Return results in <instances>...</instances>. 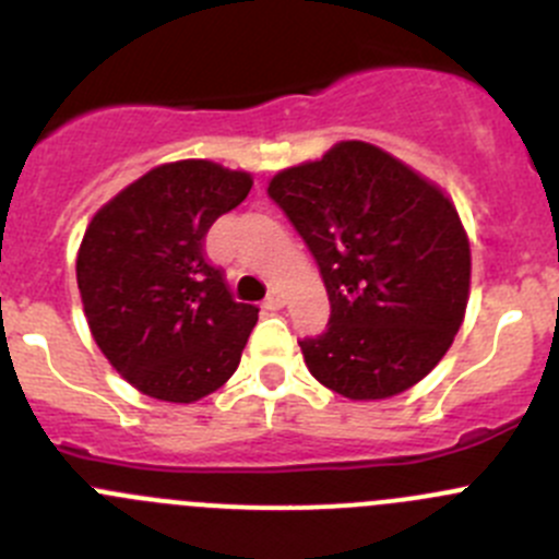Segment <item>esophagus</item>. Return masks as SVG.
Here are the masks:
<instances>
[{
    "label": "esophagus",
    "mask_w": 559,
    "mask_h": 559,
    "mask_svg": "<svg viewBox=\"0 0 559 559\" xmlns=\"http://www.w3.org/2000/svg\"><path fill=\"white\" fill-rule=\"evenodd\" d=\"M284 295H281L278 289H273L270 292L267 297H264V308H267V311H281V308H284Z\"/></svg>",
    "instance_id": "obj_1"
}]
</instances>
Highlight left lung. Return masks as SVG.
I'll use <instances>...</instances> for the list:
<instances>
[{
	"label": "left lung",
	"mask_w": 559,
	"mask_h": 559,
	"mask_svg": "<svg viewBox=\"0 0 559 559\" xmlns=\"http://www.w3.org/2000/svg\"><path fill=\"white\" fill-rule=\"evenodd\" d=\"M267 194L311 248L330 324L300 341L319 384L386 400L443 359L471 295V243L454 202L362 140L275 173Z\"/></svg>",
	"instance_id": "8db88e82"
}]
</instances>
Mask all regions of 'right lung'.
Returning <instances> with one entry per match:
<instances>
[{
  "mask_svg": "<svg viewBox=\"0 0 559 559\" xmlns=\"http://www.w3.org/2000/svg\"><path fill=\"white\" fill-rule=\"evenodd\" d=\"M251 186V173L216 162H167L88 222L75 262L83 313L99 352L138 392L197 403L238 370L259 308L233 300L202 243Z\"/></svg>",
  "mask_w": 559,
  "mask_h": 559,
  "instance_id": "1",
  "label": "right lung"
}]
</instances>
